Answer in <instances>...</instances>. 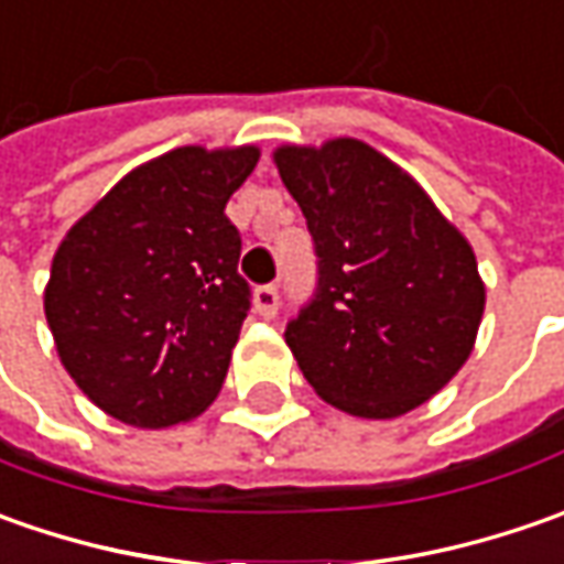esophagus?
Instances as JSON below:
<instances>
[{
    "label": "esophagus",
    "mask_w": 564,
    "mask_h": 564,
    "mask_svg": "<svg viewBox=\"0 0 564 564\" xmlns=\"http://www.w3.org/2000/svg\"><path fill=\"white\" fill-rule=\"evenodd\" d=\"M253 307H257V314L263 316V319H272V316L279 314V289L275 285H260L253 292Z\"/></svg>",
    "instance_id": "1"
}]
</instances>
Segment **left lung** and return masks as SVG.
Masks as SVG:
<instances>
[{
	"mask_svg": "<svg viewBox=\"0 0 564 564\" xmlns=\"http://www.w3.org/2000/svg\"><path fill=\"white\" fill-rule=\"evenodd\" d=\"M314 238L316 292L285 341L316 395L389 421L470 358L484 282L465 235L423 187L355 138L272 153Z\"/></svg>",
	"mask_w": 564,
	"mask_h": 564,
	"instance_id": "obj_1",
	"label": "left lung"
}]
</instances>
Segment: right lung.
<instances>
[{
  "label": "right lung",
  "instance_id": "obj_1",
  "mask_svg": "<svg viewBox=\"0 0 564 564\" xmlns=\"http://www.w3.org/2000/svg\"><path fill=\"white\" fill-rule=\"evenodd\" d=\"M257 160V147L169 150L128 172L55 250L43 294L55 351L109 417L160 430L219 395L250 311L226 204Z\"/></svg>",
  "mask_w": 564,
  "mask_h": 564
}]
</instances>
